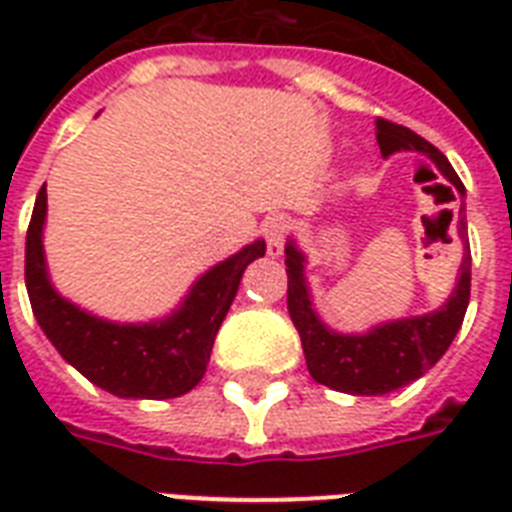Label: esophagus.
<instances>
[{
    "label": "esophagus",
    "instance_id": "obj_1",
    "mask_svg": "<svg viewBox=\"0 0 512 512\" xmlns=\"http://www.w3.org/2000/svg\"><path fill=\"white\" fill-rule=\"evenodd\" d=\"M287 231H289V220L284 215H273L265 220L263 236L265 241H268V252H271V255H281L284 239H287Z\"/></svg>",
    "mask_w": 512,
    "mask_h": 512
}]
</instances>
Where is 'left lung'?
<instances>
[{"label":"left lung","instance_id":"1","mask_svg":"<svg viewBox=\"0 0 512 512\" xmlns=\"http://www.w3.org/2000/svg\"><path fill=\"white\" fill-rule=\"evenodd\" d=\"M377 146L382 156L396 151H420L438 164L457 191L465 196V185L452 170V164L433 143L420 138L409 127L377 119ZM462 239H465V220L460 209ZM287 308L289 319L300 332L305 364L316 382L340 393L353 396H382L398 390L409 382L420 380L438 358L452 345L457 329L462 327L470 300V247H465L460 265V279L452 297L438 311L414 316V319L388 321L374 327L366 335H340L321 324L311 305L308 284H305V257L289 241L287 244Z\"/></svg>","mask_w":512,"mask_h":512}]
</instances>
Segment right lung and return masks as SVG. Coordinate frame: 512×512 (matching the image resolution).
Wrapping results in <instances>:
<instances>
[{"label": "right lung", "instance_id": "obj_1", "mask_svg": "<svg viewBox=\"0 0 512 512\" xmlns=\"http://www.w3.org/2000/svg\"><path fill=\"white\" fill-rule=\"evenodd\" d=\"M47 188H39L26 236V289L39 327L68 364L119 398H177L207 372L217 329L239 292L241 273L265 255L255 241L201 276L183 305L154 324H111L52 289L42 249Z\"/></svg>", "mask_w": 512, "mask_h": 512}]
</instances>
